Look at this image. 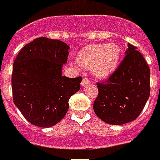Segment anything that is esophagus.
I'll use <instances>...</instances> for the list:
<instances>
[{"label":"esophagus","mask_w":160,"mask_h":160,"mask_svg":"<svg viewBox=\"0 0 160 160\" xmlns=\"http://www.w3.org/2000/svg\"><path fill=\"white\" fill-rule=\"evenodd\" d=\"M89 80L88 79V78H82V82H81V85L85 86V85H87V84H89Z\"/></svg>","instance_id":"34e87169"}]
</instances>
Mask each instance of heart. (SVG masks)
I'll return each instance as SVG.
<instances>
[{"label":"heart","mask_w":160,"mask_h":160,"mask_svg":"<svg viewBox=\"0 0 160 160\" xmlns=\"http://www.w3.org/2000/svg\"><path fill=\"white\" fill-rule=\"evenodd\" d=\"M122 56V50L115 43L89 45L78 54L77 61L82 67L93 68L94 75L105 78L117 67Z\"/></svg>","instance_id":"obj_1"}]
</instances>
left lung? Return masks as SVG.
Returning <instances> with one entry per match:
<instances>
[{"label":"left lung","instance_id":"8db88e82","mask_svg":"<svg viewBox=\"0 0 160 160\" xmlns=\"http://www.w3.org/2000/svg\"><path fill=\"white\" fill-rule=\"evenodd\" d=\"M126 56L107 81L97 82L93 108L106 123L122 125L140 115L150 96V69L136 46L128 44Z\"/></svg>","mask_w":160,"mask_h":160}]
</instances>
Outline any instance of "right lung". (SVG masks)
I'll return each instance as SVG.
<instances>
[{
  "mask_svg": "<svg viewBox=\"0 0 160 160\" xmlns=\"http://www.w3.org/2000/svg\"><path fill=\"white\" fill-rule=\"evenodd\" d=\"M70 46L58 39L38 38L26 45L13 62V102L32 125L50 128L65 116L69 99L82 78L62 76Z\"/></svg>",
  "mask_w": 160,
  "mask_h": 160,
  "instance_id": "obj_1",
  "label": "right lung"
}]
</instances>
